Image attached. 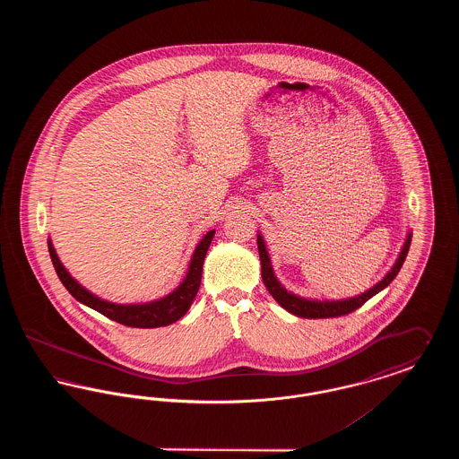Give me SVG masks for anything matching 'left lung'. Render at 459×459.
Instances as JSON below:
<instances>
[{
  "mask_svg": "<svg viewBox=\"0 0 459 459\" xmlns=\"http://www.w3.org/2000/svg\"><path fill=\"white\" fill-rule=\"evenodd\" d=\"M410 244H411V232H408L406 240L401 247V253L394 263L393 268L384 275L382 281H378L368 290H365V292H361L354 298H348V299L320 301V299L301 298V296L287 290L284 285L279 282V279L275 277L272 262H270L268 251H266V244L263 240L262 234H258V253H260V262H262V279L264 287L268 289V292L273 296V299L284 309H287L289 313H292L296 316H301V318H335V316H342V315H348L351 311L358 309L359 306L365 305L375 294H378L380 290H384L387 285L391 284L395 279V275L399 273L403 263L406 260V255L410 251Z\"/></svg>",
  "mask_w": 459,
  "mask_h": 459,
  "instance_id": "8db88e82",
  "label": "left lung"
}]
</instances>
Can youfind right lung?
<instances>
[{
    "mask_svg": "<svg viewBox=\"0 0 459 459\" xmlns=\"http://www.w3.org/2000/svg\"><path fill=\"white\" fill-rule=\"evenodd\" d=\"M213 236H215V230H210V232H206V236L203 239L197 242L196 249L193 253V258H191L189 268H187V273L175 290L156 301L135 303V305L109 303L107 299L94 296L84 285L79 284L68 273L64 263L60 262L51 239H48V249H49V256H51V262L56 270L58 279L79 303L89 306V307L96 309L98 313L108 316L109 320L118 322L127 327L156 328L165 327V325H170L177 320H180L193 305L197 290H199V285H201L204 256H206V251L212 244Z\"/></svg>",
    "mask_w": 459,
    "mask_h": 459,
    "instance_id": "right-lung-1",
    "label": "right lung"
}]
</instances>
